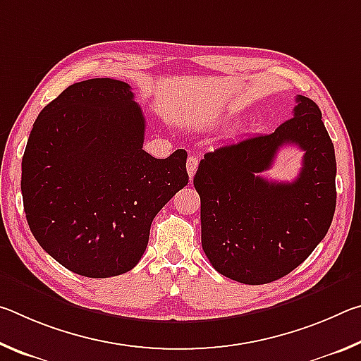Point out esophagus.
<instances>
[{
	"label": "esophagus",
	"instance_id": "1",
	"mask_svg": "<svg viewBox=\"0 0 361 361\" xmlns=\"http://www.w3.org/2000/svg\"><path fill=\"white\" fill-rule=\"evenodd\" d=\"M197 167H199V161H197V157L189 156V157H188V161H186V170H188L189 178H192V176L195 175V170H197Z\"/></svg>",
	"mask_w": 361,
	"mask_h": 361
}]
</instances>
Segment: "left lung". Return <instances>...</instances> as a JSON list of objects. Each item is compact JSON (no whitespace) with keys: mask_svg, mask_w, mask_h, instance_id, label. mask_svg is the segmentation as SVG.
<instances>
[{"mask_svg":"<svg viewBox=\"0 0 361 361\" xmlns=\"http://www.w3.org/2000/svg\"><path fill=\"white\" fill-rule=\"evenodd\" d=\"M293 118L276 132L207 152L194 176L202 248L221 276L247 285L285 277L314 252L336 209V157L317 103L298 95ZM305 151L291 183L269 182L278 149Z\"/></svg>","mask_w":361,"mask_h":361,"instance_id":"8db88e82","label":"left lung"}]
</instances>
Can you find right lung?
Instances as JSON below:
<instances>
[{
  "label": "right lung",
  "instance_id": "obj_1",
  "mask_svg": "<svg viewBox=\"0 0 361 361\" xmlns=\"http://www.w3.org/2000/svg\"><path fill=\"white\" fill-rule=\"evenodd\" d=\"M145 118L127 82L71 84L36 118L22 157V197L35 239L84 277L138 264L154 216L188 185L186 151L143 149Z\"/></svg>",
  "mask_w": 361,
  "mask_h": 361
}]
</instances>
